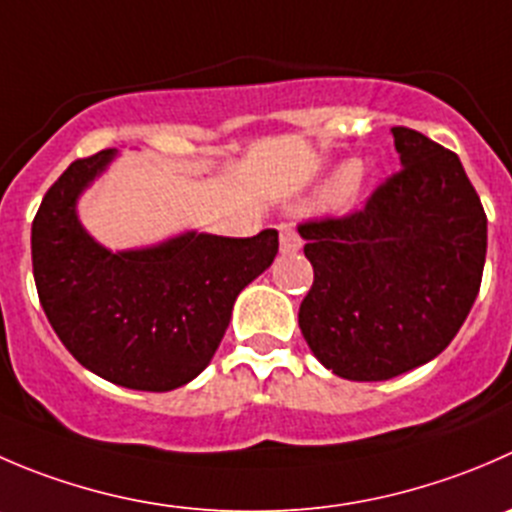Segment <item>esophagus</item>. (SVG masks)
Here are the masks:
<instances>
[{"label": "esophagus", "mask_w": 512, "mask_h": 512, "mask_svg": "<svg viewBox=\"0 0 512 512\" xmlns=\"http://www.w3.org/2000/svg\"><path fill=\"white\" fill-rule=\"evenodd\" d=\"M302 247L300 235L292 230V225H280V250L282 252H297Z\"/></svg>", "instance_id": "esophagus-1"}]
</instances>
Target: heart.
<instances>
[{
	"label": "heart",
	"instance_id": "1",
	"mask_svg": "<svg viewBox=\"0 0 512 512\" xmlns=\"http://www.w3.org/2000/svg\"><path fill=\"white\" fill-rule=\"evenodd\" d=\"M367 195V182L362 175V167L357 160H347L332 170L325 185L317 192L315 207H337V210H350L360 205Z\"/></svg>",
	"mask_w": 512,
	"mask_h": 512
}]
</instances>
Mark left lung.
I'll return each instance as SVG.
<instances>
[{"label": "left lung", "instance_id": "obj_1", "mask_svg": "<svg viewBox=\"0 0 512 512\" xmlns=\"http://www.w3.org/2000/svg\"><path fill=\"white\" fill-rule=\"evenodd\" d=\"M403 170L365 210L305 222L315 282L300 305L312 355L345 380H390L438 357L468 317L488 252V217L458 155L393 127Z\"/></svg>", "mask_w": 512, "mask_h": 512}]
</instances>
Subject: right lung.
<instances>
[{"label": "right lung", "mask_w": 512, "mask_h": 512, "mask_svg": "<svg viewBox=\"0 0 512 512\" xmlns=\"http://www.w3.org/2000/svg\"><path fill=\"white\" fill-rule=\"evenodd\" d=\"M117 150L77 160L32 222V265L49 325L79 365L130 390L167 393L195 380L220 347L237 295L272 265L277 232L220 237L187 230L109 250L77 202Z\"/></svg>", "instance_id": "obj_1"}]
</instances>
